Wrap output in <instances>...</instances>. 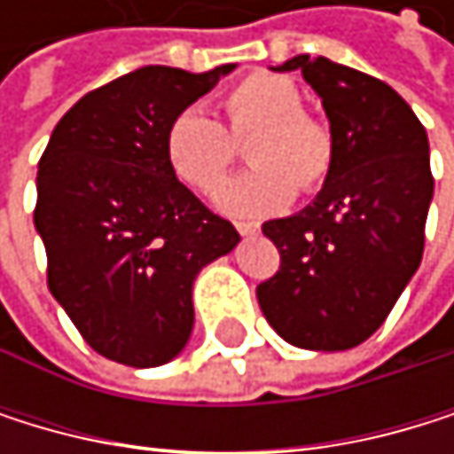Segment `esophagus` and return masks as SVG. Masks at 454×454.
<instances>
[{
    "instance_id": "esophagus-1",
    "label": "esophagus",
    "mask_w": 454,
    "mask_h": 454,
    "mask_svg": "<svg viewBox=\"0 0 454 454\" xmlns=\"http://www.w3.org/2000/svg\"><path fill=\"white\" fill-rule=\"evenodd\" d=\"M234 225H237V231H239L242 237H255V234L261 231L255 223H245V220H239V223H234Z\"/></svg>"
}]
</instances>
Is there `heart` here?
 Returning <instances> with one entry per match:
<instances>
[{"label": "heart", "mask_w": 454, "mask_h": 454, "mask_svg": "<svg viewBox=\"0 0 454 454\" xmlns=\"http://www.w3.org/2000/svg\"><path fill=\"white\" fill-rule=\"evenodd\" d=\"M300 86L278 73H250L223 95L225 128L204 108H182L163 133L168 168L193 190H212L234 160V141L255 130L247 144L250 171L225 179L215 204L234 217L283 212L296 187L316 193L335 166V136L308 114Z\"/></svg>", "instance_id": "1"}]
</instances>
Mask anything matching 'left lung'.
<instances>
[{
  "mask_svg": "<svg viewBox=\"0 0 454 454\" xmlns=\"http://www.w3.org/2000/svg\"><path fill=\"white\" fill-rule=\"evenodd\" d=\"M335 136V166L313 204L261 225L280 253L275 278L255 288L275 333L308 351H346L384 324L414 278L433 201L422 121L389 83L300 54Z\"/></svg>",
  "mask_w": 454,
  "mask_h": 454,
  "instance_id": "1",
  "label": "left lung"
}]
</instances>
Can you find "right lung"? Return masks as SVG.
I'll return each mask as SVG.
<instances>
[{
    "mask_svg": "<svg viewBox=\"0 0 454 454\" xmlns=\"http://www.w3.org/2000/svg\"><path fill=\"white\" fill-rule=\"evenodd\" d=\"M234 67L133 70L83 95L51 133L35 207L48 288L106 359L171 362L193 333L199 272L239 242L163 154L168 121Z\"/></svg>",
    "mask_w": 454,
    "mask_h": 454,
    "instance_id": "add662e5",
    "label": "right lung"
}]
</instances>
